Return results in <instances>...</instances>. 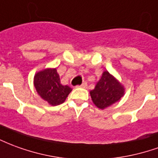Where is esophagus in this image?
Wrapping results in <instances>:
<instances>
[{
  "instance_id": "34e87169",
  "label": "esophagus",
  "mask_w": 158,
  "mask_h": 158,
  "mask_svg": "<svg viewBox=\"0 0 158 158\" xmlns=\"http://www.w3.org/2000/svg\"><path fill=\"white\" fill-rule=\"evenodd\" d=\"M79 87H81V88H87V83L84 82L82 85H79Z\"/></svg>"
}]
</instances>
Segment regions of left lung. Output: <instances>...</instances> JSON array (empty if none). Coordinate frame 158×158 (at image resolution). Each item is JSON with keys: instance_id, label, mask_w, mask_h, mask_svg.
Segmentation results:
<instances>
[{"instance_id": "left-lung-1", "label": "left lung", "mask_w": 158, "mask_h": 158, "mask_svg": "<svg viewBox=\"0 0 158 158\" xmlns=\"http://www.w3.org/2000/svg\"><path fill=\"white\" fill-rule=\"evenodd\" d=\"M90 95L95 105L104 110L121 100L125 95V87L115 77L104 71Z\"/></svg>"}]
</instances>
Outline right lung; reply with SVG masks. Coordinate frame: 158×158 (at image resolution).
I'll return each instance as SVG.
<instances>
[{"mask_svg":"<svg viewBox=\"0 0 158 158\" xmlns=\"http://www.w3.org/2000/svg\"><path fill=\"white\" fill-rule=\"evenodd\" d=\"M34 86L41 98L52 106L65 102L72 89L68 85H62L56 68H45L36 73Z\"/></svg>","mask_w":158,"mask_h":158,"instance_id":"obj_1","label":"right lung"}]
</instances>
